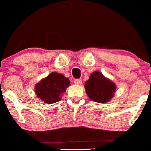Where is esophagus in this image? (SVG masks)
Instances as JSON below:
<instances>
[{"instance_id":"34e87169","label":"esophagus","mask_w":151,"mask_h":151,"mask_svg":"<svg viewBox=\"0 0 151 151\" xmlns=\"http://www.w3.org/2000/svg\"><path fill=\"white\" fill-rule=\"evenodd\" d=\"M74 83L77 85H81L82 83V81L81 80V79H76V80L74 81Z\"/></svg>"}]
</instances>
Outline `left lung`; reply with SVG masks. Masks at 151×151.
<instances>
[{
	"mask_svg": "<svg viewBox=\"0 0 151 151\" xmlns=\"http://www.w3.org/2000/svg\"><path fill=\"white\" fill-rule=\"evenodd\" d=\"M85 91L89 99L97 103H108L114 96L116 84L100 71H95L85 82Z\"/></svg>",
	"mask_w": 151,
	"mask_h": 151,
	"instance_id": "obj_1",
	"label": "left lung"
}]
</instances>
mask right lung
I'll use <instances>...</instances> for the list:
<instances>
[{
	"label": "right lung",
	"instance_id": "obj_1",
	"mask_svg": "<svg viewBox=\"0 0 151 151\" xmlns=\"http://www.w3.org/2000/svg\"><path fill=\"white\" fill-rule=\"evenodd\" d=\"M70 85L68 78L59 73H51L35 85L34 91L37 98L47 104L60 101L62 95Z\"/></svg>",
	"mask_w": 151,
	"mask_h": 151
}]
</instances>
